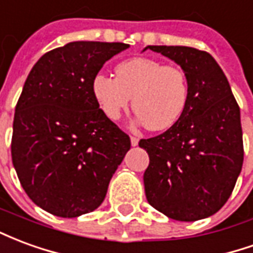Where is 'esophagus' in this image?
<instances>
[{
	"label": "esophagus",
	"mask_w": 253,
	"mask_h": 253,
	"mask_svg": "<svg viewBox=\"0 0 253 253\" xmlns=\"http://www.w3.org/2000/svg\"><path fill=\"white\" fill-rule=\"evenodd\" d=\"M130 141H131L132 146H137L138 142H139V139L137 137H130Z\"/></svg>",
	"instance_id": "34e87169"
}]
</instances>
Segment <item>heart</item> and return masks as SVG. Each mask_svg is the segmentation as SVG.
<instances>
[{
  "mask_svg": "<svg viewBox=\"0 0 253 253\" xmlns=\"http://www.w3.org/2000/svg\"><path fill=\"white\" fill-rule=\"evenodd\" d=\"M92 92L100 108L112 121L121 118L132 97L138 125H146L152 131H163L184 114L190 86L179 67L137 57L118 63L115 77L97 73L92 81Z\"/></svg>",
  "mask_w": 253,
  "mask_h": 253,
  "instance_id": "heart-1",
  "label": "heart"
}]
</instances>
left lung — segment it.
I'll list each match as a JSON object with an SVG mask.
<instances>
[{
    "mask_svg": "<svg viewBox=\"0 0 253 253\" xmlns=\"http://www.w3.org/2000/svg\"><path fill=\"white\" fill-rule=\"evenodd\" d=\"M177 63L188 80L184 114L157 137L141 139L149 154L146 199L176 221H198L226 203L244 160L240 108L228 78L206 51L186 46H148Z\"/></svg>",
    "mask_w": 253,
    "mask_h": 253,
    "instance_id": "obj_1",
    "label": "left lung"
}]
</instances>
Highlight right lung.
Wrapping results in <instances>:
<instances>
[{"mask_svg":"<svg viewBox=\"0 0 253 253\" xmlns=\"http://www.w3.org/2000/svg\"><path fill=\"white\" fill-rule=\"evenodd\" d=\"M126 43L70 42L46 52L25 80L13 119L12 161L32 202L76 218L103 203L130 137L92 92L93 77Z\"/></svg>","mask_w":253,"mask_h":253,"instance_id":"right-lung-1","label":"right lung"}]
</instances>
